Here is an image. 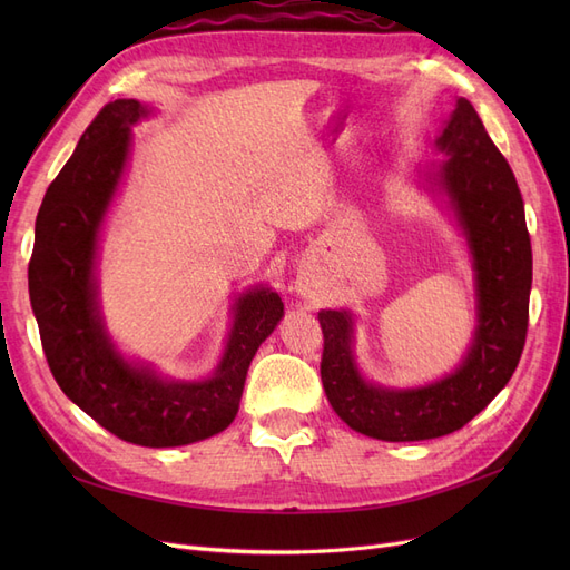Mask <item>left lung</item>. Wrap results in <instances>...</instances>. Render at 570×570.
I'll return each instance as SVG.
<instances>
[{"instance_id":"obj_1","label":"left lung","mask_w":570,"mask_h":570,"mask_svg":"<svg viewBox=\"0 0 570 570\" xmlns=\"http://www.w3.org/2000/svg\"><path fill=\"white\" fill-rule=\"evenodd\" d=\"M435 145L446 159L425 170V180L454 212L475 278L478 325L461 364L421 387L375 385L356 366L352 312H318L327 402L356 433L385 442L433 440L463 428L511 381L528 333L532 249L513 170L463 97Z\"/></svg>"}]
</instances>
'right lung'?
I'll return each instance as SVG.
<instances>
[{
	"label": "right lung",
	"mask_w": 570,
	"mask_h": 570,
	"mask_svg": "<svg viewBox=\"0 0 570 570\" xmlns=\"http://www.w3.org/2000/svg\"><path fill=\"white\" fill-rule=\"evenodd\" d=\"M149 114L137 99H116L82 132L38 212L28 292L49 371L68 400L116 438L159 450L233 423L252 358L285 312L271 287L239 295L226 350L204 381L166 377L116 350L97 299L99 233L126 174L130 128Z\"/></svg>",
	"instance_id": "obj_1"
}]
</instances>
